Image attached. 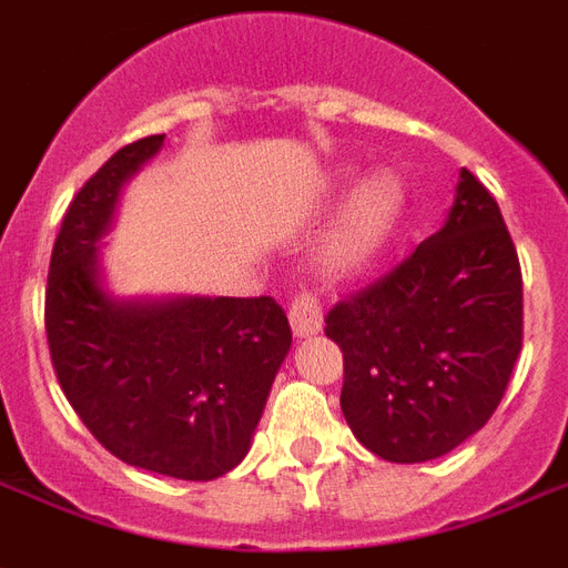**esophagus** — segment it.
Segmentation results:
<instances>
[{"label": "esophagus", "mask_w": 568, "mask_h": 568, "mask_svg": "<svg viewBox=\"0 0 568 568\" xmlns=\"http://www.w3.org/2000/svg\"><path fill=\"white\" fill-rule=\"evenodd\" d=\"M288 321H292V329L297 338H308L315 335L324 326V308H321V300L308 292H297L288 303Z\"/></svg>", "instance_id": "obj_1"}]
</instances>
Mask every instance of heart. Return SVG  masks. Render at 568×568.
Listing matches in <instances>:
<instances>
[{
	"label": "heart",
	"instance_id": "heart-1",
	"mask_svg": "<svg viewBox=\"0 0 568 568\" xmlns=\"http://www.w3.org/2000/svg\"><path fill=\"white\" fill-rule=\"evenodd\" d=\"M405 210V186L394 172H373L353 189L324 244L326 265L362 268L390 242Z\"/></svg>",
	"mask_w": 568,
	"mask_h": 568
}]
</instances>
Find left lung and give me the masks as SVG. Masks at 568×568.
<instances>
[{"instance_id": "obj_1", "label": "left lung", "mask_w": 568, "mask_h": 568, "mask_svg": "<svg viewBox=\"0 0 568 568\" xmlns=\"http://www.w3.org/2000/svg\"><path fill=\"white\" fill-rule=\"evenodd\" d=\"M341 412L394 464L440 458L499 408L523 349V271L499 204L460 169L444 227L329 308Z\"/></svg>"}]
</instances>
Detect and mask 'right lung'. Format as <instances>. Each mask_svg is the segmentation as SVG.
<instances>
[{
  "instance_id": "right-lung-1",
  "label": "right lung",
  "mask_w": 568,
  "mask_h": 568,
  "mask_svg": "<svg viewBox=\"0 0 568 568\" xmlns=\"http://www.w3.org/2000/svg\"><path fill=\"white\" fill-rule=\"evenodd\" d=\"M163 140L119 149L72 197L49 262L45 335L60 388L104 449L212 481L251 449L292 326L274 297L119 300L104 288L95 242Z\"/></svg>"
}]
</instances>
